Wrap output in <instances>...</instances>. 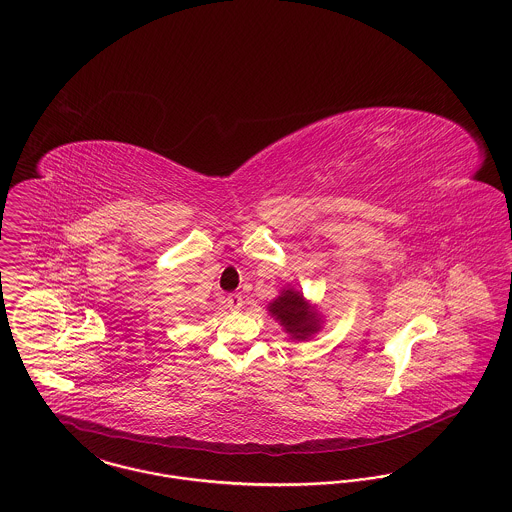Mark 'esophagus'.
Returning <instances> with one entry per match:
<instances>
[{"label":"esophagus","mask_w":512,"mask_h":512,"mask_svg":"<svg viewBox=\"0 0 512 512\" xmlns=\"http://www.w3.org/2000/svg\"><path fill=\"white\" fill-rule=\"evenodd\" d=\"M227 308L233 312H239L243 308V295L235 293V295L227 296Z\"/></svg>","instance_id":"obj_1"}]
</instances>
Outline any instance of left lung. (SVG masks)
Masks as SVG:
<instances>
[{
  "label": "left lung",
  "mask_w": 512,
  "mask_h": 512,
  "mask_svg": "<svg viewBox=\"0 0 512 512\" xmlns=\"http://www.w3.org/2000/svg\"><path fill=\"white\" fill-rule=\"evenodd\" d=\"M268 310L295 341H306L322 329L318 310L295 289H285L273 302H269Z\"/></svg>",
  "instance_id": "1"
}]
</instances>
